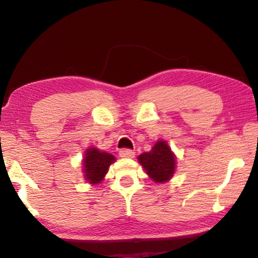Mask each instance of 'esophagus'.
Returning a JSON list of instances; mask_svg holds the SVG:
<instances>
[{"mask_svg": "<svg viewBox=\"0 0 258 258\" xmlns=\"http://www.w3.org/2000/svg\"><path fill=\"white\" fill-rule=\"evenodd\" d=\"M136 155V153L132 149H128V148H122L119 151V156L120 157H126V159H132Z\"/></svg>", "mask_w": 258, "mask_h": 258, "instance_id": "1", "label": "esophagus"}]
</instances>
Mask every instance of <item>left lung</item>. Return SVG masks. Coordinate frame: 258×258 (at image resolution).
<instances>
[{
  "label": "left lung",
  "instance_id": "left-lung-1",
  "mask_svg": "<svg viewBox=\"0 0 258 258\" xmlns=\"http://www.w3.org/2000/svg\"><path fill=\"white\" fill-rule=\"evenodd\" d=\"M139 162L156 183H164L175 172V155L166 141H157L151 152L139 155Z\"/></svg>",
  "mask_w": 258,
  "mask_h": 258
}]
</instances>
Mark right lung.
I'll list each match as a JSON object with an SVG mask.
<instances>
[{"label": "right lung", "instance_id": "1", "mask_svg": "<svg viewBox=\"0 0 258 258\" xmlns=\"http://www.w3.org/2000/svg\"><path fill=\"white\" fill-rule=\"evenodd\" d=\"M114 156L109 153L99 152L97 148H89L83 159L84 175L88 182L97 184L106 175L110 164L114 162Z\"/></svg>", "mask_w": 258, "mask_h": 258}]
</instances>
